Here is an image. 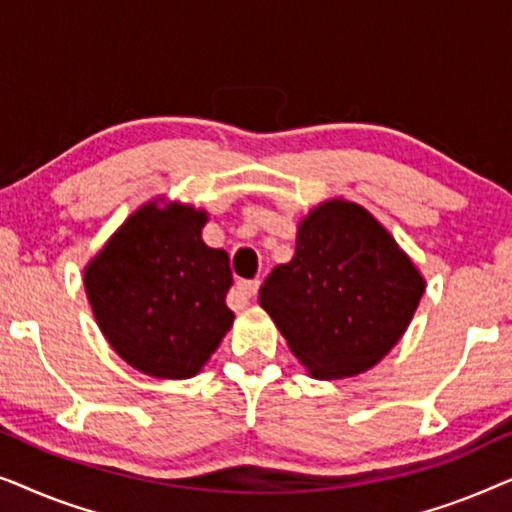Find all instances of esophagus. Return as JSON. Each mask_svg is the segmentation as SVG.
I'll return each instance as SVG.
<instances>
[{
	"label": "esophagus",
	"mask_w": 512,
	"mask_h": 512,
	"mask_svg": "<svg viewBox=\"0 0 512 512\" xmlns=\"http://www.w3.org/2000/svg\"><path fill=\"white\" fill-rule=\"evenodd\" d=\"M258 286H261V282H258V279H249V282H240L235 286V293L237 296H240L242 300H251L256 296V291H258Z\"/></svg>",
	"instance_id": "34e87169"
}]
</instances>
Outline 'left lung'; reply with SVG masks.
I'll return each instance as SVG.
<instances>
[{
    "instance_id": "1",
    "label": "left lung",
    "mask_w": 512,
    "mask_h": 512,
    "mask_svg": "<svg viewBox=\"0 0 512 512\" xmlns=\"http://www.w3.org/2000/svg\"><path fill=\"white\" fill-rule=\"evenodd\" d=\"M424 277L361 205L328 200L300 221L296 254L258 300L317 380L366 373L401 340Z\"/></svg>"
}]
</instances>
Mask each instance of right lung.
I'll return each instance as SVG.
<instances>
[{
	"label": "right lung",
	"instance_id": "obj_1",
	"mask_svg": "<svg viewBox=\"0 0 512 512\" xmlns=\"http://www.w3.org/2000/svg\"><path fill=\"white\" fill-rule=\"evenodd\" d=\"M205 223L191 205L146 202L83 272L104 338L144 375L193 377L233 326V272L226 251L202 242Z\"/></svg>",
	"mask_w": 512,
	"mask_h": 512
}]
</instances>
